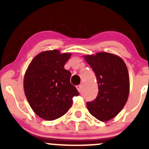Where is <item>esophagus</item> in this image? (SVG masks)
Instances as JSON below:
<instances>
[{
	"instance_id": "obj_1",
	"label": "esophagus",
	"mask_w": 149,
	"mask_h": 149,
	"mask_svg": "<svg viewBox=\"0 0 149 149\" xmlns=\"http://www.w3.org/2000/svg\"><path fill=\"white\" fill-rule=\"evenodd\" d=\"M77 90H78L79 93H81V89H82V85H79V86H77Z\"/></svg>"
}]
</instances>
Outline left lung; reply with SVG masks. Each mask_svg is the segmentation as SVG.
I'll return each mask as SVG.
<instances>
[{
	"instance_id": "8db88e82",
	"label": "left lung",
	"mask_w": 149,
	"mask_h": 149,
	"mask_svg": "<svg viewBox=\"0 0 149 149\" xmlns=\"http://www.w3.org/2000/svg\"><path fill=\"white\" fill-rule=\"evenodd\" d=\"M95 74L98 86L97 98L87 102L92 115L101 122L116 116L127 101L130 79L126 64L119 56L107 52L84 55Z\"/></svg>"
}]
</instances>
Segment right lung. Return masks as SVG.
<instances>
[{"instance_id":"obj_1","label":"right lung","mask_w":149,"mask_h":149,"mask_svg":"<svg viewBox=\"0 0 149 149\" xmlns=\"http://www.w3.org/2000/svg\"><path fill=\"white\" fill-rule=\"evenodd\" d=\"M71 53L59 50L40 52L29 64L24 77V90L30 107L38 116L52 121L63 116L79 95L70 83L71 72L64 68Z\"/></svg>"}]
</instances>
